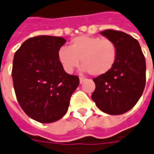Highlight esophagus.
I'll use <instances>...</instances> for the list:
<instances>
[{
	"instance_id": "obj_1",
	"label": "esophagus",
	"mask_w": 154,
	"mask_h": 154,
	"mask_svg": "<svg viewBox=\"0 0 154 154\" xmlns=\"http://www.w3.org/2000/svg\"><path fill=\"white\" fill-rule=\"evenodd\" d=\"M84 77H79V82H80V84H83L84 83Z\"/></svg>"
}]
</instances>
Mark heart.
I'll return each instance as SVG.
<instances>
[{"label":"heart","mask_w":154,"mask_h":154,"mask_svg":"<svg viewBox=\"0 0 154 154\" xmlns=\"http://www.w3.org/2000/svg\"><path fill=\"white\" fill-rule=\"evenodd\" d=\"M117 55V45L113 40L84 35L74 38L69 48H60L57 57L64 70L69 73L79 66L81 60L84 71L99 77L111 70L116 62Z\"/></svg>","instance_id":"1"}]
</instances>
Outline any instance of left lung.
<instances>
[{
  "label": "left lung",
  "mask_w": 154,
  "mask_h": 154,
  "mask_svg": "<svg viewBox=\"0 0 154 154\" xmlns=\"http://www.w3.org/2000/svg\"><path fill=\"white\" fill-rule=\"evenodd\" d=\"M101 34L113 40L118 49L114 67L93 79L92 100L109 115H122L137 103L146 85V60L137 39L121 31L108 29Z\"/></svg>",
  "instance_id": "8db88e82"
}]
</instances>
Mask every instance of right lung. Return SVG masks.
<instances>
[{"mask_svg":"<svg viewBox=\"0 0 154 154\" xmlns=\"http://www.w3.org/2000/svg\"><path fill=\"white\" fill-rule=\"evenodd\" d=\"M62 37L39 35L24 42L14 54L12 77L20 106L41 123L56 122L68 110L79 77L64 71L57 53Z\"/></svg>","mask_w":154,"mask_h":154,"instance_id":"1","label":"right lung"}]
</instances>
